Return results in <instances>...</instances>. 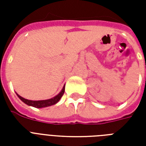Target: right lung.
I'll return each mask as SVG.
<instances>
[{"instance_id":"1","label":"right lung","mask_w":146,"mask_h":146,"mask_svg":"<svg viewBox=\"0 0 146 146\" xmlns=\"http://www.w3.org/2000/svg\"><path fill=\"white\" fill-rule=\"evenodd\" d=\"M64 91H65V85H64V87H63V89H62L61 91L60 92V93L57 94L56 96L53 97L52 98H50V99L40 100V101H32V100L26 99V98H24L19 96L17 93V95L22 102H24L25 104L29 105V106L34 107V108H46V107L51 106V105H54V104H57V102L60 101V99L61 98L63 95H64Z\"/></svg>"}]
</instances>
